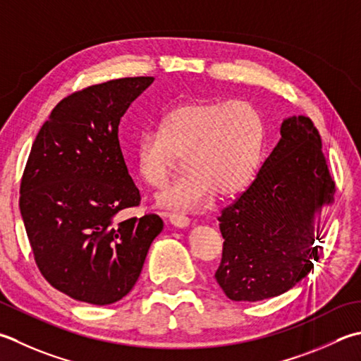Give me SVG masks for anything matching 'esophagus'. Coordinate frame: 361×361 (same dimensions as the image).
<instances>
[{
    "label": "esophagus",
    "instance_id": "34e87169",
    "mask_svg": "<svg viewBox=\"0 0 361 361\" xmlns=\"http://www.w3.org/2000/svg\"><path fill=\"white\" fill-rule=\"evenodd\" d=\"M169 221H171V224H173L175 227H178V228H185L190 224V219L185 214H180V213L169 214Z\"/></svg>",
    "mask_w": 361,
    "mask_h": 361
}]
</instances>
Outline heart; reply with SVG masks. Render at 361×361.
<instances>
[{"mask_svg":"<svg viewBox=\"0 0 361 361\" xmlns=\"http://www.w3.org/2000/svg\"><path fill=\"white\" fill-rule=\"evenodd\" d=\"M264 147V120L244 100H192L176 106L136 140L134 161L148 186L164 188L183 158L188 172L159 195L167 207L195 209L217 190L249 185Z\"/></svg>","mask_w":361,"mask_h":361,"instance_id":"obj_1","label":"heart"}]
</instances>
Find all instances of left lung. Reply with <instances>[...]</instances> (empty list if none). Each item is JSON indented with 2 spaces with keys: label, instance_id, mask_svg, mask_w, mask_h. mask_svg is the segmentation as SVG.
Listing matches in <instances>:
<instances>
[{
  "label": "left lung",
  "instance_id": "1",
  "mask_svg": "<svg viewBox=\"0 0 361 361\" xmlns=\"http://www.w3.org/2000/svg\"><path fill=\"white\" fill-rule=\"evenodd\" d=\"M280 136L257 178L217 217L225 241L216 280L236 302L286 293L322 253L319 216L334 202L336 185L319 131L299 116L281 123Z\"/></svg>",
  "mask_w": 361,
  "mask_h": 361
}]
</instances>
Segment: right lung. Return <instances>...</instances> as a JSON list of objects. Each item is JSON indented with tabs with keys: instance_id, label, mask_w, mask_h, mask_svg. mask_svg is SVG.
I'll return each mask as SVG.
<instances>
[{
	"instance_id": "right-lung-1",
	"label": "right lung",
	"mask_w": 361,
	"mask_h": 361,
	"mask_svg": "<svg viewBox=\"0 0 361 361\" xmlns=\"http://www.w3.org/2000/svg\"><path fill=\"white\" fill-rule=\"evenodd\" d=\"M120 78L63 98L35 137L20 213L35 264L58 291L92 305L125 298L162 230L158 214L118 222L140 204L118 142L120 118L153 82Z\"/></svg>"
}]
</instances>
